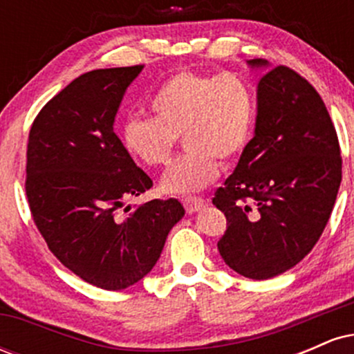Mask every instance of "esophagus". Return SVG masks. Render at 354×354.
Masks as SVG:
<instances>
[{
    "label": "esophagus",
    "mask_w": 354,
    "mask_h": 354,
    "mask_svg": "<svg viewBox=\"0 0 354 354\" xmlns=\"http://www.w3.org/2000/svg\"><path fill=\"white\" fill-rule=\"evenodd\" d=\"M183 206H185L186 213H196V211L205 208L206 201L203 200V198H198V196H186V198H183Z\"/></svg>",
    "instance_id": "esophagus-1"
}]
</instances>
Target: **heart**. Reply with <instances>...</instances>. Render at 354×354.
Listing matches in <instances>:
<instances>
[{
	"mask_svg": "<svg viewBox=\"0 0 354 354\" xmlns=\"http://www.w3.org/2000/svg\"><path fill=\"white\" fill-rule=\"evenodd\" d=\"M151 116L124 121V149L146 168L166 165L181 136L186 153L166 169L161 188L188 194L216 180L219 160H236L253 135L256 96L239 73L178 71L158 86Z\"/></svg>",
	"mask_w": 354,
	"mask_h": 354,
	"instance_id": "1",
	"label": "heart"
}]
</instances>
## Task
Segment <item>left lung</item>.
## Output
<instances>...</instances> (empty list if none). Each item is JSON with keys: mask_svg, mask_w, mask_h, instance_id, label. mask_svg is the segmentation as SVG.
<instances>
[{"mask_svg": "<svg viewBox=\"0 0 354 354\" xmlns=\"http://www.w3.org/2000/svg\"><path fill=\"white\" fill-rule=\"evenodd\" d=\"M248 63L266 66L259 58ZM339 153L315 86L284 64L268 70L258 84L254 136L213 198L226 216L218 251L231 270L268 279L310 253L335 206Z\"/></svg>", "mask_w": 354, "mask_h": 354, "instance_id": "obj_1", "label": "left lung"}]
</instances>
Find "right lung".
<instances>
[{
    "label": "right lung",
    "mask_w": 354,
    "mask_h": 354,
    "mask_svg": "<svg viewBox=\"0 0 354 354\" xmlns=\"http://www.w3.org/2000/svg\"><path fill=\"white\" fill-rule=\"evenodd\" d=\"M143 66L78 76L44 104L28 138L24 189L36 228L61 265L109 291L151 271L185 214L174 198L120 213L124 200L153 186L113 129L126 88Z\"/></svg>",
    "instance_id": "add662e5"
}]
</instances>
